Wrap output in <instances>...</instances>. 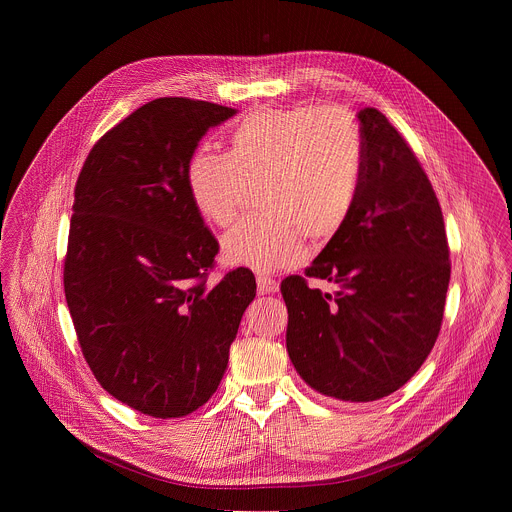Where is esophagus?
Returning a JSON list of instances; mask_svg holds the SVG:
<instances>
[{
  "label": "esophagus",
  "instance_id": "obj_1",
  "mask_svg": "<svg viewBox=\"0 0 512 512\" xmlns=\"http://www.w3.org/2000/svg\"><path fill=\"white\" fill-rule=\"evenodd\" d=\"M277 289H279V283H277L273 277H269V275H259V277H257V291H259V296L275 294Z\"/></svg>",
  "mask_w": 512,
  "mask_h": 512
}]
</instances>
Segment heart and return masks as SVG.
Masks as SVG:
<instances>
[{
    "label": "heart",
    "instance_id": "b5f03b06",
    "mask_svg": "<svg viewBox=\"0 0 512 512\" xmlns=\"http://www.w3.org/2000/svg\"><path fill=\"white\" fill-rule=\"evenodd\" d=\"M364 168L362 135L338 107L259 109L229 135L227 154L198 150L186 168L192 204L204 221L227 227L249 188L261 190L267 218H247L223 239L231 265L257 273L294 267L306 235L330 241L356 204Z\"/></svg>",
    "mask_w": 512,
    "mask_h": 512
}]
</instances>
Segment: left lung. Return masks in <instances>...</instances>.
<instances>
[{
    "instance_id": "8db88e82",
    "label": "left lung",
    "mask_w": 512,
    "mask_h": 512,
    "mask_svg": "<svg viewBox=\"0 0 512 512\" xmlns=\"http://www.w3.org/2000/svg\"><path fill=\"white\" fill-rule=\"evenodd\" d=\"M364 168L346 225L306 269L338 285L334 296L300 275L281 281L287 354L324 397L369 403L403 387L440 334L450 251L435 192L399 131L358 111Z\"/></svg>"
}]
</instances>
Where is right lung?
Wrapping results in <instances>:
<instances>
[{
	"mask_svg": "<svg viewBox=\"0 0 512 512\" xmlns=\"http://www.w3.org/2000/svg\"><path fill=\"white\" fill-rule=\"evenodd\" d=\"M235 113L145 103L95 143L77 180L66 304L95 379L143 415L182 417L212 397L255 298L245 267L206 285L218 243L186 184L202 135Z\"/></svg>",
	"mask_w": 512,
	"mask_h": 512,
	"instance_id": "1",
	"label": "right lung"
}]
</instances>
